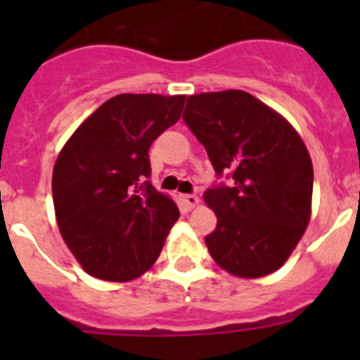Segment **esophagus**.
<instances>
[{"instance_id": "34e87169", "label": "esophagus", "mask_w": 360, "mask_h": 360, "mask_svg": "<svg viewBox=\"0 0 360 360\" xmlns=\"http://www.w3.org/2000/svg\"><path fill=\"white\" fill-rule=\"evenodd\" d=\"M182 202L187 209H195L200 203V198L196 195H184Z\"/></svg>"}]
</instances>
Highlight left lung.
Listing matches in <instances>:
<instances>
[{"mask_svg": "<svg viewBox=\"0 0 360 360\" xmlns=\"http://www.w3.org/2000/svg\"><path fill=\"white\" fill-rule=\"evenodd\" d=\"M184 120L232 187L203 193L218 224L209 254L229 274L263 278L285 265L311 216L314 167L294 126L241 90L189 95Z\"/></svg>", "mask_w": 360, "mask_h": 360, "instance_id": "obj_1", "label": "left lung"}]
</instances>
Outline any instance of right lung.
<instances>
[{"mask_svg": "<svg viewBox=\"0 0 360 360\" xmlns=\"http://www.w3.org/2000/svg\"><path fill=\"white\" fill-rule=\"evenodd\" d=\"M186 95L120 94L63 146L52 174L57 227L79 265L104 281L141 278L180 216L146 180L149 148L178 122Z\"/></svg>", "mask_w": 360, "mask_h": 360, "instance_id": "1", "label": "right lung"}]
</instances>
